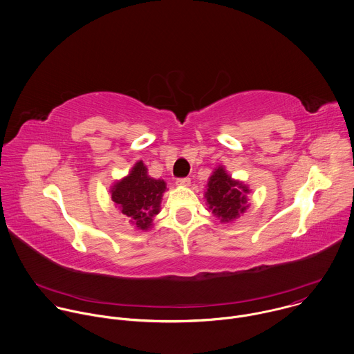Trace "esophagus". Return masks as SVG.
Wrapping results in <instances>:
<instances>
[{
	"instance_id": "34e87169",
	"label": "esophagus",
	"mask_w": 354,
	"mask_h": 354,
	"mask_svg": "<svg viewBox=\"0 0 354 354\" xmlns=\"http://www.w3.org/2000/svg\"><path fill=\"white\" fill-rule=\"evenodd\" d=\"M176 185H178V186H182V187H187V186H190V178H180V179H176Z\"/></svg>"
}]
</instances>
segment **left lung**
Returning a JSON list of instances; mask_svg holds the SVG:
<instances>
[{
    "label": "left lung",
    "instance_id": "left-lung-1",
    "mask_svg": "<svg viewBox=\"0 0 354 354\" xmlns=\"http://www.w3.org/2000/svg\"><path fill=\"white\" fill-rule=\"evenodd\" d=\"M249 187L239 180H234L223 167L214 169L205 193L207 204L221 223H230L238 218L248 209Z\"/></svg>",
    "mask_w": 354,
    "mask_h": 354
}]
</instances>
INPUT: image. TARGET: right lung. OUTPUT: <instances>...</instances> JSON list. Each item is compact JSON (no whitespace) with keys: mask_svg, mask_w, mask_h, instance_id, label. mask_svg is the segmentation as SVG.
<instances>
[{"mask_svg":"<svg viewBox=\"0 0 354 354\" xmlns=\"http://www.w3.org/2000/svg\"><path fill=\"white\" fill-rule=\"evenodd\" d=\"M167 185L162 179L147 175L146 165L138 161L130 174L116 182L112 189V201L120 208L138 230H149L153 217L160 212L162 193Z\"/></svg>","mask_w":354,"mask_h":354,"instance_id":"1","label":"right lung"}]
</instances>
